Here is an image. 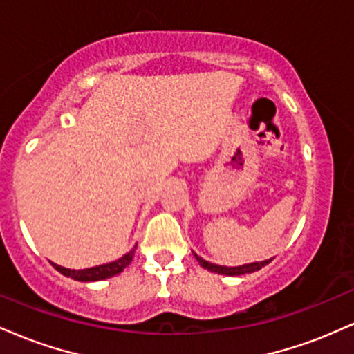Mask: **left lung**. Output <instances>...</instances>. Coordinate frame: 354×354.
I'll return each instance as SVG.
<instances>
[{"label":"left lung","mask_w":354,"mask_h":354,"mask_svg":"<svg viewBox=\"0 0 354 354\" xmlns=\"http://www.w3.org/2000/svg\"><path fill=\"white\" fill-rule=\"evenodd\" d=\"M196 261L200 263V266L205 268V270L211 271V273H218V274H225V276H241V274H248V273H254V271L261 270L263 266H266L268 263H271V259H265V261H254V263H248V265H241V266H221V265H214V263L206 261L203 259L201 256H198L196 253H193Z\"/></svg>","instance_id":"1"}]
</instances>
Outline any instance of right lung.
Wrapping results in <instances>:
<instances>
[{"label": "right lung", "instance_id": "add662e5", "mask_svg": "<svg viewBox=\"0 0 354 354\" xmlns=\"http://www.w3.org/2000/svg\"><path fill=\"white\" fill-rule=\"evenodd\" d=\"M136 246L133 248L131 251L118 258L116 261L106 263V265H100V266H93V268H86V270H70V268H63L56 263H51L55 266L56 271H59L61 274L68 276V278L76 279V281H83V283H89V281H101V279L111 278V276L120 274L121 271L124 270L129 263L133 261V256H135Z\"/></svg>", "mask_w": 354, "mask_h": 354}]
</instances>
